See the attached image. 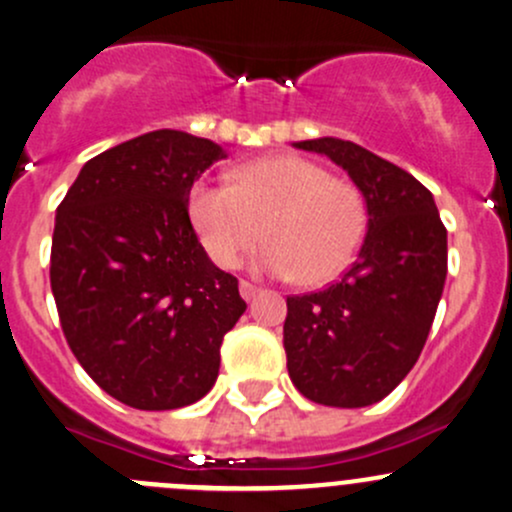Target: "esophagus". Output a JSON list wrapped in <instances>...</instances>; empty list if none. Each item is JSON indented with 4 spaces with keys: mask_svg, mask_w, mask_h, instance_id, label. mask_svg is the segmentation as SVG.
<instances>
[{
    "mask_svg": "<svg viewBox=\"0 0 512 512\" xmlns=\"http://www.w3.org/2000/svg\"><path fill=\"white\" fill-rule=\"evenodd\" d=\"M260 292H262V287H257V284L247 282V279H240V294H242V299H245V301L255 299Z\"/></svg>",
    "mask_w": 512,
    "mask_h": 512,
    "instance_id": "esophagus-1",
    "label": "esophagus"
}]
</instances>
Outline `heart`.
Masks as SVG:
<instances>
[{
  "label": "heart",
  "instance_id": "obj_1",
  "mask_svg": "<svg viewBox=\"0 0 512 512\" xmlns=\"http://www.w3.org/2000/svg\"><path fill=\"white\" fill-rule=\"evenodd\" d=\"M188 211L218 267H238L267 235L260 265L279 277L301 274L306 284H326L346 270L368 228L358 188L294 154L245 164L235 184L198 181Z\"/></svg>",
  "mask_w": 512,
  "mask_h": 512
}]
</instances>
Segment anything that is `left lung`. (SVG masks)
<instances>
[{
  "mask_svg": "<svg viewBox=\"0 0 512 512\" xmlns=\"http://www.w3.org/2000/svg\"><path fill=\"white\" fill-rule=\"evenodd\" d=\"M348 171L368 206V233L336 284L287 297L284 351L311 402L368 407L417 363L444 292L446 228L432 193L400 166L336 137L306 139Z\"/></svg>",
  "mask_w": 512,
  "mask_h": 512,
  "instance_id": "1",
  "label": "left lung"
}]
</instances>
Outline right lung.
I'll list each match as a JSON object with an SVG mask.
<instances>
[{
  "label": "right lung",
  "mask_w": 512,
  "mask_h": 512,
  "mask_svg": "<svg viewBox=\"0 0 512 512\" xmlns=\"http://www.w3.org/2000/svg\"><path fill=\"white\" fill-rule=\"evenodd\" d=\"M211 139L157 129L98 154L56 211L51 292L85 373L134 410L193 405L247 304L198 242L188 196L223 159Z\"/></svg>",
  "instance_id": "obj_1"
}]
</instances>
